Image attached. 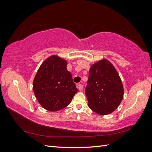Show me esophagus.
Segmentation results:
<instances>
[{
	"mask_svg": "<svg viewBox=\"0 0 152 152\" xmlns=\"http://www.w3.org/2000/svg\"><path fill=\"white\" fill-rule=\"evenodd\" d=\"M83 87H84L83 85L81 84H79V85H78V86H77V88L79 89L80 91H82V89H83Z\"/></svg>",
	"mask_w": 152,
	"mask_h": 152,
	"instance_id": "esophagus-1",
	"label": "esophagus"
}]
</instances>
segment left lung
Segmentation results:
<instances>
[{
    "label": "left lung",
    "mask_w": 152,
    "mask_h": 152,
    "mask_svg": "<svg viewBox=\"0 0 152 152\" xmlns=\"http://www.w3.org/2000/svg\"><path fill=\"white\" fill-rule=\"evenodd\" d=\"M86 94L89 107L102 115L111 113L121 104L124 96L123 85L110 61L102 59L91 66Z\"/></svg>",
    "instance_id": "left-lung-1"
}]
</instances>
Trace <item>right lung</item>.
Returning a JSON list of instances; mask_svg holds the SVG:
<instances>
[{
    "label": "right lung",
    "instance_id": "add662e5",
    "mask_svg": "<svg viewBox=\"0 0 152 152\" xmlns=\"http://www.w3.org/2000/svg\"><path fill=\"white\" fill-rule=\"evenodd\" d=\"M66 65L62 58L50 56L41 65L34 78L35 97L49 111L56 112L67 107L78 91Z\"/></svg>",
    "mask_w": 152,
    "mask_h": 152
}]
</instances>
